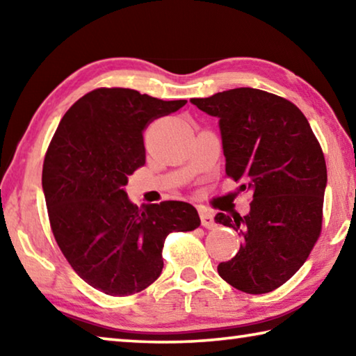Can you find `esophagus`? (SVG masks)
Instances as JSON below:
<instances>
[{
    "mask_svg": "<svg viewBox=\"0 0 356 356\" xmlns=\"http://www.w3.org/2000/svg\"><path fill=\"white\" fill-rule=\"evenodd\" d=\"M201 225L206 227V229H213L216 226L215 218H213V213L209 212V210H201Z\"/></svg>",
    "mask_w": 356,
    "mask_h": 356,
    "instance_id": "esophagus-1",
    "label": "esophagus"
}]
</instances>
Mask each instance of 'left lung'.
Segmentation results:
<instances>
[{"mask_svg":"<svg viewBox=\"0 0 356 356\" xmlns=\"http://www.w3.org/2000/svg\"><path fill=\"white\" fill-rule=\"evenodd\" d=\"M190 102L220 119L226 176L252 197L248 215L215 216L243 237L218 275L246 293L272 292L298 272L321 237L327 185L321 143L298 106L261 89Z\"/></svg>","mask_w":356,"mask_h":356,"instance_id":"obj_1","label":"left lung"}]
</instances>
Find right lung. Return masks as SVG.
Returning <instances> with one entry per match:
<instances>
[{
    "label": "right lung",
    "instance_id": "add662e5",
    "mask_svg": "<svg viewBox=\"0 0 356 356\" xmlns=\"http://www.w3.org/2000/svg\"><path fill=\"white\" fill-rule=\"evenodd\" d=\"M185 104L97 88L69 108L47 149L42 188L53 236L76 275L111 297L152 284L166 237L201 225L188 202L138 207L124 190L146 163L144 129Z\"/></svg>",
    "mask_w": 356,
    "mask_h": 356
}]
</instances>
